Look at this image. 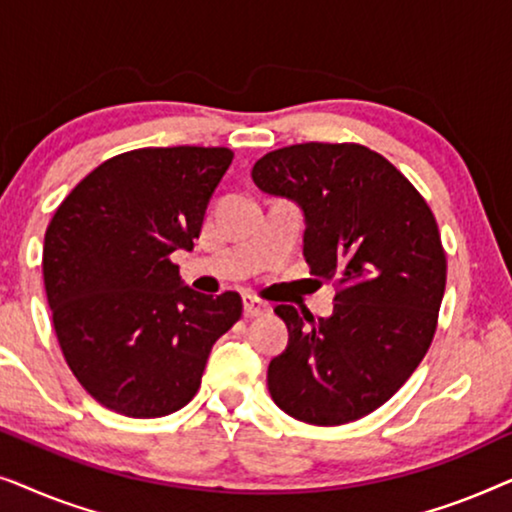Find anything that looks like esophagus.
Returning <instances> with one entry per match:
<instances>
[{
  "label": "esophagus",
  "mask_w": 512,
  "mask_h": 512,
  "mask_svg": "<svg viewBox=\"0 0 512 512\" xmlns=\"http://www.w3.org/2000/svg\"><path fill=\"white\" fill-rule=\"evenodd\" d=\"M263 314H270L268 303H263V300L251 298V296L244 298V317L254 319V317H263Z\"/></svg>",
  "instance_id": "esophagus-1"
}]
</instances>
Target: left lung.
Segmentation results:
<instances>
[{
	"label": "left lung",
	"mask_w": 512,
	"mask_h": 512,
	"mask_svg": "<svg viewBox=\"0 0 512 512\" xmlns=\"http://www.w3.org/2000/svg\"><path fill=\"white\" fill-rule=\"evenodd\" d=\"M251 177L298 202L310 272L338 286L328 319L275 307L289 345L270 361L272 401L314 426L366 417L415 373L436 333L447 261L433 212L361 144L284 146L256 160Z\"/></svg>",
	"instance_id": "1"
}]
</instances>
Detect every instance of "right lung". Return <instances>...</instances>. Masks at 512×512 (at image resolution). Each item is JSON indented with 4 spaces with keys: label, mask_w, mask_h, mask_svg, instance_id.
<instances>
[{
    "label": "right lung",
    "mask_w": 512,
    "mask_h": 512,
    "mask_svg": "<svg viewBox=\"0 0 512 512\" xmlns=\"http://www.w3.org/2000/svg\"><path fill=\"white\" fill-rule=\"evenodd\" d=\"M233 151L137 149L104 160L55 209L44 286L65 361L81 387L125 417H163L200 389L209 352L242 317L240 293L184 286L193 249Z\"/></svg>",
    "instance_id": "1"
}]
</instances>
